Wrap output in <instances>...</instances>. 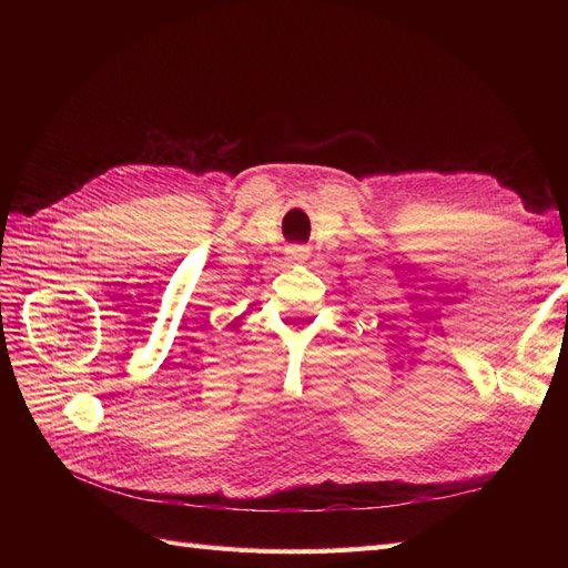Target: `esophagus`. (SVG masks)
I'll return each mask as SVG.
<instances>
[{
	"label": "esophagus",
	"instance_id": "obj_1",
	"mask_svg": "<svg viewBox=\"0 0 568 568\" xmlns=\"http://www.w3.org/2000/svg\"><path fill=\"white\" fill-rule=\"evenodd\" d=\"M305 257H307V251H305V248H301V246H296V248H291V251H288V261H291V263H303Z\"/></svg>",
	"mask_w": 568,
	"mask_h": 568
}]
</instances>
